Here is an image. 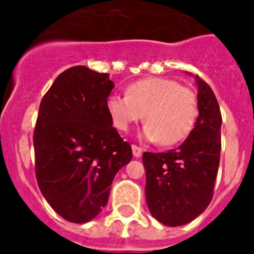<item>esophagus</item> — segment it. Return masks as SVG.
<instances>
[{"mask_svg":"<svg viewBox=\"0 0 254 254\" xmlns=\"http://www.w3.org/2000/svg\"><path fill=\"white\" fill-rule=\"evenodd\" d=\"M131 150H133V155H134L135 158H139L142 155V147L137 146V145H131Z\"/></svg>","mask_w":254,"mask_h":254,"instance_id":"1","label":"esophagus"}]
</instances>
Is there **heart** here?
Segmentation results:
<instances>
[{
	"instance_id": "b5f03b06",
	"label": "heart",
	"mask_w": 254,
	"mask_h": 254,
	"mask_svg": "<svg viewBox=\"0 0 254 254\" xmlns=\"http://www.w3.org/2000/svg\"><path fill=\"white\" fill-rule=\"evenodd\" d=\"M107 108L113 124L129 130L145 113L143 137L162 146L182 142L192 131L199 116L197 95L170 77H147L127 87V95H112Z\"/></svg>"
}]
</instances>
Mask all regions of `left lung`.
<instances>
[{
	"mask_svg": "<svg viewBox=\"0 0 254 254\" xmlns=\"http://www.w3.org/2000/svg\"><path fill=\"white\" fill-rule=\"evenodd\" d=\"M195 80L199 116L192 131L178 149L142 155L147 207L167 227L187 224L208 207L220 162V108L211 87L197 75Z\"/></svg>",
	"mask_w": 254,
	"mask_h": 254,
	"instance_id": "1",
	"label": "left lung"
}]
</instances>
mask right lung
<instances>
[{"label": "right lung", "mask_w": 254, "mask_h": 254, "mask_svg": "<svg viewBox=\"0 0 254 254\" xmlns=\"http://www.w3.org/2000/svg\"><path fill=\"white\" fill-rule=\"evenodd\" d=\"M108 73L84 65L65 69L39 105L34 129L35 177L63 219L87 223L107 205L113 178L130 162L107 108L115 87Z\"/></svg>", "instance_id": "right-lung-1"}]
</instances>
